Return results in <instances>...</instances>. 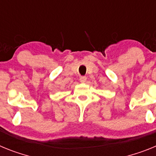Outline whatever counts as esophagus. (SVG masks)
<instances>
[{"label":"esophagus","mask_w":156,"mask_h":156,"mask_svg":"<svg viewBox=\"0 0 156 156\" xmlns=\"http://www.w3.org/2000/svg\"><path fill=\"white\" fill-rule=\"evenodd\" d=\"M86 79H87V78H86V76H82L81 78H80V82L84 83V82H86Z\"/></svg>","instance_id":"esophagus-1"}]
</instances>
